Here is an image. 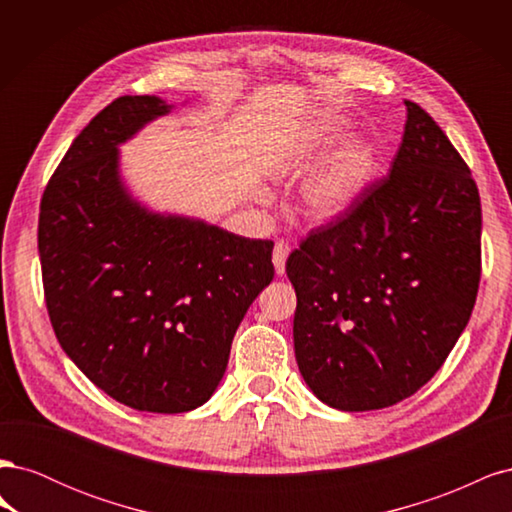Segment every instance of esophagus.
Masks as SVG:
<instances>
[{
  "instance_id": "esophagus-1",
  "label": "esophagus",
  "mask_w": 512,
  "mask_h": 512,
  "mask_svg": "<svg viewBox=\"0 0 512 512\" xmlns=\"http://www.w3.org/2000/svg\"><path fill=\"white\" fill-rule=\"evenodd\" d=\"M288 254H290L288 241H284V239L277 241L275 247H273V265H275L277 275H282L286 271V258H288Z\"/></svg>"
}]
</instances>
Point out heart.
I'll return each instance as SVG.
<instances>
[{
	"label": "heart",
	"instance_id": "1",
	"mask_svg": "<svg viewBox=\"0 0 512 512\" xmlns=\"http://www.w3.org/2000/svg\"><path fill=\"white\" fill-rule=\"evenodd\" d=\"M348 123L335 113H322L299 132L286 153V166L297 168L316 160L346 134ZM378 151L367 138H350L316 166L301 185L299 203L307 220L327 222L344 215L359 203L374 181Z\"/></svg>",
	"mask_w": 512,
	"mask_h": 512
}]
</instances>
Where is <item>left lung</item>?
Listing matches in <instances>:
<instances>
[{
    "label": "left lung",
    "instance_id": "1",
    "mask_svg": "<svg viewBox=\"0 0 512 512\" xmlns=\"http://www.w3.org/2000/svg\"><path fill=\"white\" fill-rule=\"evenodd\" d=\"M391 173L301 241L294 356L314 395L344 412L389 408L442 367L480 282V196L468 164L406 100Z\"/></svg>",
    "mask_w": 512,
    "mask_h": 512
}]
</instances>
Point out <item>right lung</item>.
Segmentation results:
<instances>
[{
    "mask_svg": "<svg viewBox=\"0 0 512 512\" xmlns=\"http://www.w3.org/2000/svg\"><path fill=\"white\" fill-rule=\"evenodd\" d=\"M173 104L121 96L74 138L42 194L38 252L61 348L98 389L141 412L215 393L247 307L273 280V241L245 239L130 196L119 145Z\"/></svg>",
    "mask_w": 512,
    "mask_h": 512,
    "instance_id": "1",
    "label": "right lung"
}]
</instances>
